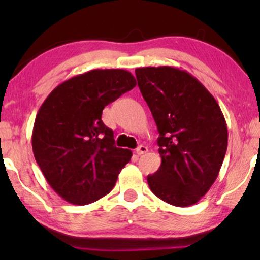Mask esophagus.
<instances>
[{"label": "esophagus", "mask_w": 260, "mask_h": 260, "mask_svg": "<svg viewBox=\"0 0 260 260\" xmlns=\"http://www.w3.org/2000/svg\"><path fill=\"white\" fill-rule=\"evenodd\" d=\"M148 151V148L145 147V145H140V147L136 148V154L137 155H142V154H145V152Z\"/></svg>", "instance_id": "obj_1"}]
</instances>
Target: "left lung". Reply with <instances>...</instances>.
Wrapping results in <instances>:
<instances>
[{
	"mask_svg": "<svg viewBox=\"0 0 260 260\" xmlns=\"http://www.w3.org/2000/svg\"><path fill=\"white\" fill-rule=\"evenodd\" d=\"M137 84L154 117L162 162L148 175L156 197L176 207L200 200L219 175L227 150V125L209 91L187 71L140 67Z\"/></svg>",
	"mask_w": 260,
	"mask_h": 260,
	"instance_id": "left-lung-1",
	"label": "left lung"
}]
</instances>
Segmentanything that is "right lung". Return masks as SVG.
Returning a JSON list of instances; mask_svg holds the SVG:
<instances>
[{
	"mask_svg": "<svg viewBox=\"0 0 260 260\" xmlns=\"http://www.w3.org/2000/svg\"><path fill=\"white\" fill-rule=\"evenodd\" d=\"M136 86L125 70H92L58 85L35 117L31 147L46 181L63 200L87 205L109 194L133 152L117 148L103 109Z\"/></svg>",
	"mask_w": 260,
	"mask_h": 260,
	"instance_id": "obj_1",
	"label": "right lung"
}]
</instances>
